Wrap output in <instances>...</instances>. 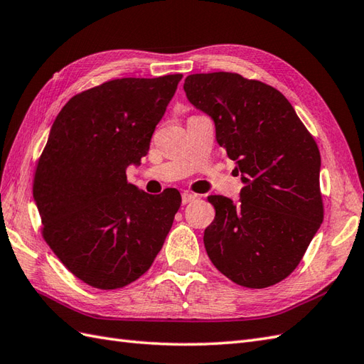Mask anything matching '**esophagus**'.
Masks as SVG:
<instances>
[{
  "label": "esophagus",
  "instance_id": "34e87169",
  "mask_svg": "<svg viewBox=\"0 0 364 364\" xmlns=\"http://www.w3.org/2000/svg\"><path fill=\"white\" fill-rule=\"evenodd\" d=\"M195 200H197V195L192 193V192H183L181 193V203L183 204H189V203H192Z\"/></svg>",
  "mask_w": 364,
  "mask_h": 364
}]
</instances>
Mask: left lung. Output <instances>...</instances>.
Here are the masks:
<instances>
[{"label":"left lung","instance_id":"obj_1","mask_svg":"<svg viewBox=\"0 0 364 364\" xmlns=\"http://www.w3.org/2000/svg\"><path fill=\"white\" fill-rule=\"evenodd\" d=\"M191 105L209 115L215 136L245 183L240 201L210 195L215 218L204 247L232 282L263 289L301 262L323 223L318 146L282 92L238 73H193Z\"/></svg>","mask_w":364,"mask_h":364}]
</instances>
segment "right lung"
Segmentation results:
<instances>
[{
	"mask_svg": "<svg viewBox=\"0 0 364 364\" xmlns=\"http://www.w3.org/2000/svg\"><path fill=\"white\" fill-rule=\"evenodd\" d=\"M181 73L121 78L78 93L50 127L33 180L46 243L81 282L119 289L152 266L181 204L127 183Z\"/></svg>",
	"mask_w": 364,
	"mask_h": 364,
	"instance_id": "add662e5",
	"label": "right lung"
}]
</instances>
